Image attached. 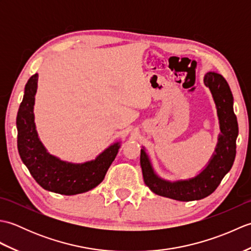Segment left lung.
Returning <instances> with one entry per match:
<instances>
[{"label":"left lung","instance_id":"obj_1","mask_svg":"<svg viewBox=\"0 0 251 251\" xmlns=\"http://www.w3.org/2000/svg\"><path fill=\"white\" fill-rule=\"evenodd\" d=\"M204 84L209 88L214 98L220 134L218 142L206 166L196 176L188 179L170 181L155 173L151 159L142 147L140 165L143 180L153 193L180 201L205 199L220 184L223 177L230 172L236 155V138L238 124L233 110V95L226 78L221 74L210 71L204 76Z\"/></svg>","mask_w":251,"mask_h":251}]
</instances>
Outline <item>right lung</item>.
Returning <instances> with one entry per match:
<instances>
[{
    "instance_id": "obj_1",
    "label": "right lung",
    "mask_w": 251,
    "mask_h": 251,
    "mask_svg": "<svg viewBox=\"0 0 251 251\" xmlns=\"http://www.w3.org/2000/svg\"><path fill=\"white\" fill-rule=\"evenodd\" d=\"M39 74L25 84L17 120V147L21 161L42 188L63 195H75L93 190L101 181L114 161L121 142L112 143L92 161L72 163L52 155L40 140L34 123V103Z\"/></svg>"
}]
</instances>
